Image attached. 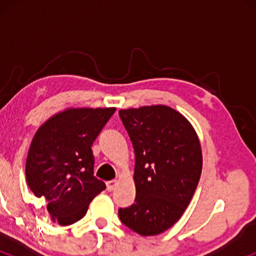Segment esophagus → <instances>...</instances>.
<instances>
[{"label": "esophagus", "instance_id": "1", "mask_svg": "<svg viewBox=\"0 0 256 256\" xmlns=\"http://www.w3.org/2000/svg\"><path fill=\"white\" fill-rule=\"evenodd\" d=\"M107 190L108 192H113L114 189H116V184H118V180H116V179H113V180H110V182H107Z\"/></svg>", "mask_w": 256, "mask_h": 256}]
</instances>
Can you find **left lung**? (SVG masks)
I'll list each match as a JSON object with an SVG mask.
<instances>
[{
  "label": "left lung",
  "instance_id": "obj_1",
  "mask_svg": "<svg viewBox=\"0 0 256 256\" xmlns=\"http://www.w3.org/2000/svg\"><path fill=\"white\" fill-rule=\"evenodd\" d=\"M134 146L136 198L119 208L122 224L140 236L162 234L180 219L202 171V152L192 125L167 106L120 110Z\"/></svg>",
  "mask_w": 256,
  "mask_h": 256
}]
</instances>
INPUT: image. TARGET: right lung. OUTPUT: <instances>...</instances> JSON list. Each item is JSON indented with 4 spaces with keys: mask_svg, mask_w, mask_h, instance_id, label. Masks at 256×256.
I'll use <instances>...</instances> for the list:
<instances>
[{
    "mask_svg": "<svg viewBox=\"0 0 256 256\" xmlns=\"http://www.w3.org/2000/svg\"><path fill=\"white\" fill-rule=\"evenodd\" d=\"M116 108H68L38 128L26 158V180L52 220L71 225L106 189L94 176L92 146Z\"/></svg>",
    "mask_w": 256,
    "mask_h": 256,
    "instance_id": "right-lung-1",
    "label": "right lung"
}]
</instances>
